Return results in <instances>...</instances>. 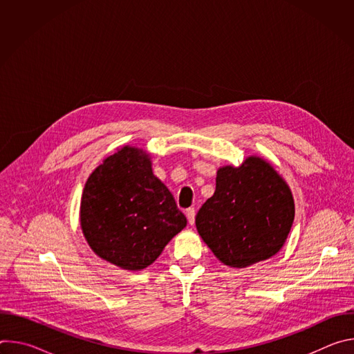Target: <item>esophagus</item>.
Returning <instances> with one entry per match:
<instances>
[{
	"instance_id": "obj_1",
	"label": "esophagus",
	"mask_w": 354,
	"mask_h": 354,
	"mask_svg": "<svg viewBox=\"0 0 354 354\" xmlns=\"http://www.w3.org/2000/svg\"><path fill=\"white\" fill-rule=\"evenodd\" d=\"M194 216H196L194 209H187V210H186V217H187V221H189L190 225L194 224Z\"/></svg>"
}]
</instances>
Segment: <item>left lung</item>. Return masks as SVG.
Segmentation results:
<instances>
[{"label":"left lung","mask_w":354,"mask_h":354,"mask_svg":"<svg viewBox=\"0 0 354 354\" xmlns=\"http://www.w3.org/2000/svg\"><path fill=\"white\" fill-rule=\"evenodd\" d=\"M294 214L287 182L270 162L250 156L217 171L216 192L198 210L196 228L221 263L242 269L277 254Z\"/></svg>","instance_id":"obj_1"}]
</instances>
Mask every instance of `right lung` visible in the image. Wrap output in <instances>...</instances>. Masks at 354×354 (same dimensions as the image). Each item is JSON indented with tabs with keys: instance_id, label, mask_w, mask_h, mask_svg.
Returning a JSON list of instances; mask_svg holds the SVG:
<instances>
[{
	"instance_id": "right-lung-1",
	"label": "right lung",
	"mask_w": 354,
	"mask_h": 354,
	"mask_svg": "<svg viewBox=\"0 0 354 354\" xmlns=\"http://www.w3.org/2000/svg\"><path fill=\"white\" fill-rule=\"evenodd\" d=\"M151 167L147 151L124 145L93 169L81 197L88 245L100 259L130 272L154 263L187 223Z\"/></svg>"
}]
</instances>
